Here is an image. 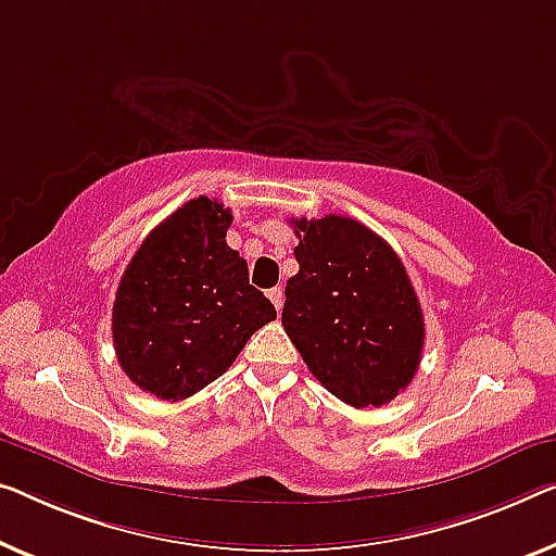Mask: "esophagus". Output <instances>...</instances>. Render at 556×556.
<instances>
[{
  "label": "esophagus",
  "instance_id": "obj_1",
  "mask_svg": "<svg viewBox=\"0 0 556 556\" xmlns=\"http://www.w3.org/2000/svg\"><path fill=\"white\" fill-rule=\"evenodd\" d=\"M267 296L271 300V304L277 306V312L281 309V306H285V292H281V287H275V289H269L267 292Z\"/></svg>",
  "mask_w": 556,
  "mask_h": 556
}]
</instances>
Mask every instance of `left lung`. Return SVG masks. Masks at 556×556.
<instances>
[{
	"label": "left lung",
	"mask_w": 556,
	"mask_h": 556,
	"mask_svg": "<svg viewBox=\"0 0 556 556\" xmlns=\"http://www.w3.org/2000/svg\"><path fill=\"white\" fill-rule=\"evenodd\" d=\"M300 271L281 325L337 400L382 407L417 375L425 317L407 269L382 237L350 217L292 219Z\"/></svg>",
	"instance_id": "8db88e82"
}]
</instances>
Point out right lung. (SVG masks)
Segmentation results:
<instances>
[{
	"label": "right lung",
	"mask_w": 556,
	"mask_h": 556,
	"mask_svg": "<svg viewBox=\"0 0 556 556\" xmlns=\"http://www.w3.org/2000/svg\"><path fill=\"white\" fill-rule=\"evenodd\" d=\"M231 212L197 197L169 214L131 256L112 309L117 362L131 382L167 402L225 375L275 304L250 285L227 244Z\"/></svg>",
	"instance_id": "right-lung-1"
}]
</instances>
